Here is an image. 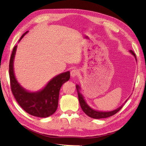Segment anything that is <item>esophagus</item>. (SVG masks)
<instances>
[{"label":"esophagus","mask_w":146,"mask_h":146,"mask_svg":"<svg viewBox=\"0 0 146 146\" xmlns=\"http://www.w3.org/2000/svg\"><path fill=\"white\" fill-rule=\"evenodd\" d=\"M79 70L78 69H73L71 71V76L72 77H75L79 74Z\"/></svg>","instance_id":"34e87169"}]
</instances>
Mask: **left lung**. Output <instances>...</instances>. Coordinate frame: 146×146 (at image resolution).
Masks as SVG:
<instances>
[{
  "label": "left lung",
  "instance_id": "1",
  "mask_svg": "<svg viewBox=\"0 0 146 146\" xmlns=\"http://www.w3.org/2000/svg\"><path fill=\"white\" fill-rule=\"evenodd\" d=\"M130 52H131V53L132 54V55H134V56L136 59V56H135L134 52H133L132 50H130ZM76 87L77 92H78V100H79L80 104V106H81L82 109L90 117L94 118V119H104V118H107V117H111V116L113 115L114 114L117 113L118 111H119L121 109V108H122L123 105L121 107H120L119 108H117V109L114 110L113 111H97L95 110H94L93 108H92L91 107H90L88 106V104H86V102H85L84 98H83V95L80 94V92H79V90L80 89V86L78 85H76ZM127 100L125 101V102H127Z\"/></svg>",
  "mask_w": 146,
  "mask_h": 146
}]
</instances>
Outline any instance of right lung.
Returning a JSON list of instances; mask_svg holds the SVG:
<instances>
[{
    "label": "right lung",
    "instance_id": "add662e5",
    "mask_svg": "<svg viewBox=\"0 0 146 146\" xmlns=\"http://www.w3.org/2000/svg\"><path fill=\"white\" fill-rule=\"evenodd\" d=\"M28 32L24 33L21 39ZM17 46L12 50L9 61V76L11 91L19 105L27 113L38 117H48L57 110L60 90L63 83L70 78V71L61 73L54 77L41 91L29 92L19 85L14 73V59Z\"/></svg>",
    "mask_w": 146,
    "mask_h": 146
}]
</instances>
